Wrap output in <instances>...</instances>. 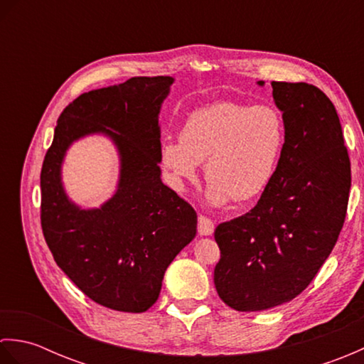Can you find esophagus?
<instances>
[{"mask_svg": "<svg viewBox=\"0 0 364 364\" xmlns=\"http://www.w3.org/2000/svg\"><path fill=\"white\" fill-rule=\"evenodd\" d=\"M214 231V223L210 218H206V215L200 214L198 215V233L202 236H208V235H213Z\"/></svg>", "mask_w": 364, "mask_h": 364, "instance_id": "34e87169", "label": "esophagus"}]
</instances>
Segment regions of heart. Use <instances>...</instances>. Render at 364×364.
<instances>
[{
    "instance_id": "obj_1",
    "label": "heart",
    "mask_w": 364,
    "mask_h": 364,
    "mask_svg": "<svg viewBox=\"0 0 364 364\" xmlns=\"http://www.w3.org/2000/svg\"><path fill=\"white\" fill-rule=\"evenodd\" d=\"M288 128L283 112L270 103L219 102L200 107L186 119L180 141L166 139L161 162L178 191L196 183L200 162L210 181L213 203L258 198L272 183Z\"/></svg>"
}]
</instances>
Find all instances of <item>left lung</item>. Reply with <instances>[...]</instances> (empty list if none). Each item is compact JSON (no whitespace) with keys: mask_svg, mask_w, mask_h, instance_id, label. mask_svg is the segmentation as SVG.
Masks as SVG:
<instances>
[{"mask_svg":"<svg viewBox=\"0 0 364 364\" xmlns=\"http://www.w3.org/2000/svg\"><path fill=\"white\" fill-rule=\"evenodd\" d=\"M272 89L288 128L277 173L249 213L214 230V284L236 311L297 297L333 250L349 202L350 159L335 105L313 84L272 81Z\"/></svg>","mask_w":364,"mask_h":364,"instance_id":"left-lung-1","label":"left lung"}]
</instances>
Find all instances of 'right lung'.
<instances>
[{"instance_id": "obj_1", "label": "right lung", "mask_w": 364, "mask_h": 364, "mask_svg": "<svg viewBox=\"0 0 364 364\" xmlns=\"http://www.w3.org/2000/svg\"><path fill=\"white\" fill-rule=\"evenodd\" d=\"M170 76H136L80 95L59 115L41 172V223L64 274L97 304L144 313L166 269L197 233V213L161 181L158 114ZM90 132L113 137L122 156L119 191L100 210L68 202L60 184L66 146Z\"/></svg>"}]
</instances>
